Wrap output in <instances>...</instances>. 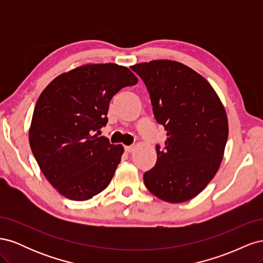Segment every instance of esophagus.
<instances>
[{
    "mask_svg": "<svg viewBox=\"0 0 263 263\" xmlns=\"http://www.w3.org/2000/svg\"><path fill=\"white\" fill-rule=\"evenodd\" d=\"M134 149H135L134 146H125V151H126V153H132Z\"/></svg>",
    "mask_w": 263,
    "mask_h": 263,
    "instance_id": "obj_1",
    "label": "esophagus"
}]
</instances>
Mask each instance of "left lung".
Returning <instances> with one entry per match:
<instances>
[{
    "label": "left lung",
    "mask_w": 263,
    "mask_h": 263,
    "mask_svg": "<svg viewBox=\"0 0 263 263\" xmlns=\"http://www.w3.org/2000/svg\"><path fill=\"white\" fill-rule=\"evenodd\" d=\"M147 86L156 121L166 140L144 174L147 189L169 203L200 194L218 171L228 138L224 105L201 74L178 61L153 60L130 67Z\"/></svg>",
    "instance_id": "8db88e82"
}]
</instances>
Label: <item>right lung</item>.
Returning a JSON list of instances; mask_svg holds the SVG:
<instances>
[{"instance_id":"add662e5","label":"right lung","mask_w":263,"mask_h":263,"mask_svg":"<svg viewBox=\"0 0 263 263\" xmlns=\"http://www.w3.org/2000/svg\"><path fill=\"white\" fill-rule=\"evenodd\" d=\"M138 82L116 63H90L58 76L34 109L29 145L46 179L65 197L86 201L105 190L124 147L98 137L107 123L109 102Z\"/></svg>"}]
</instances>
